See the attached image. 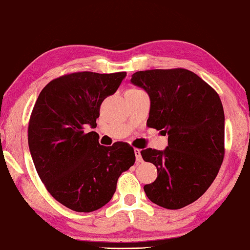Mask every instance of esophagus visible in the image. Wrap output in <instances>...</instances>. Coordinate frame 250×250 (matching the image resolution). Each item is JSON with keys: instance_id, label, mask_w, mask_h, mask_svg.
Here are the masks:
<instances>
[{"instance_id": "1", "label": "esophagus", "mask_w": 250, "mask_h": 250, "mask_svg": "<svg viewBox=\"0 0 250 250\" xmlns=\"http://www.w3.org/2000/svg\"><path fill=\"white\" fill-rule=\"evenodd\" d=\"M134 154H135V157H136V164L143 163V158H142V156H141V149L134 148Z\"/></svg>"}]
</instances>
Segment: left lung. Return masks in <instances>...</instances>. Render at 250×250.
<instances>
[{"label": "left lung", "instance_id": "obj_1", "mask_svg": "<svg viewBox=\"0 0 250 250\" xmlns=\"http://www.w3.org/2000/svg\"><path fill=\"white\" fill-rule=\"evenodd\" d=\"M131 82L149 95L147 125L168 134L165 150L141 151L158 174L153 183L145 185L144 192L160 207L183 208L206 192L222 165L221 100L202 78L183 68L138 71Z\"/></svg>", "mask_w": 250, "mask_h": 250}]
</instances>
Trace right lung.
I'll return each instance as SVG.
<instances>
[{"label":"right lung","instance_id":"1","mask_svg":"<svg viewBox=\"0 0 250 250\" xmlns=\"http://www.w3.org/2000/svg\"><path fill=\"white\" fill-rule=\"evenodd\" d=\"M126 72H73L52 80L34 104L28 144L34 167L52 196L78 212L102 208L114 196L120 174L135 163L125 142L99 143L100 107L118 90Z\"/></svg>","mask_w":250,"mask_h":250}]
</instances>
